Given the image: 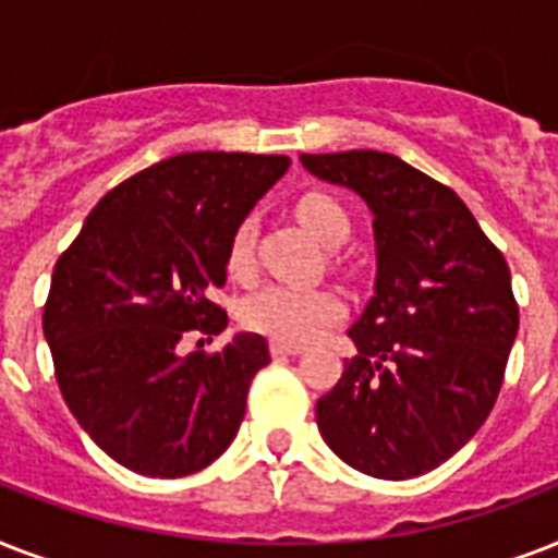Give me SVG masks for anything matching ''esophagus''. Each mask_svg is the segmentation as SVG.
<instances>
[{"label": "esophagus", "instance_id": "1", "mask_svg": "<svg viewBox=\"0 0 558 558\" xmlns=\"http://www.w3.org/2000/svg\"><path fill=\"white\" fill-rule=\"evenodd\" d=\"M269 350H271V356L280 359V356H298L304 348H301V344H287V341H271Z\"/></svg>", "mask_w": 558, "mask_h": 558}]
</instances>
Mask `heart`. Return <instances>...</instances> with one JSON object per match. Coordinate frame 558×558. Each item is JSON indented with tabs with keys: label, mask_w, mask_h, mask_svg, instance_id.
I'll return each instance as SVG.
<instances>
[{
	"label": "heart",
	"mask_w": 558,
	"mask_h": 558,
	"mask_svg": "<svg viewBox=\"0 0 558 558\" xmlns=\"http://www.w3.org/2000/svg\"><path fill=\"white\" fill-rule=\"evenodd\" d=\"M301 226L324 245H341L350 236V214L341 202L322 191L304 193L295 202ZM254 219H243L228 243V269L236 278L252 271ZM344 315V301L336 289H306L292 283H266L245 298L240 322L275 341L304 344Z\"/></svg>",
	"instance_id": "1"
}]
</instances>
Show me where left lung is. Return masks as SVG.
<instances>
[{"label": "left lung", "mask_w": 558, "mask_h": 558, "mask_svg": "<svg viewBox=\"0 0 558 558\" xmlns=\"http://www.w3.org/2000/svg\"><path fill=\"white\" fill-rule=\"evenodd\" d=\"M373 214L376 280L348 336L359 356L315 402L348 466L405 481L466 446L493 411L519 332L510 266L451 187L379 150L310 156Z\"/></svg>", "instance_id": "left-lung-1"}]
</instances>
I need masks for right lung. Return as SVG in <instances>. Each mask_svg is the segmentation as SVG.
I'll return each instance as SVG.
<instances>
[{
    "instance_id": "1",
    "label": "right lung",
    "mask_w": 558,
    "mask_h": 558,
    "mask_svg": "<svg viewBox=\"0 0 558 558\" xmlns=\"http://www.w3.org/2000/svg\"><path fill=\"white\" fill-rule=\"evenodd\" d=\"M287 170V156L182 153L112 187L60 254L43 313L57 385L121 466L191 475L236 437L269 344L236 332L208 356L182 339L228 327L210 301L226 287L228 243Z\"/></svg>"
}]
</instances>
